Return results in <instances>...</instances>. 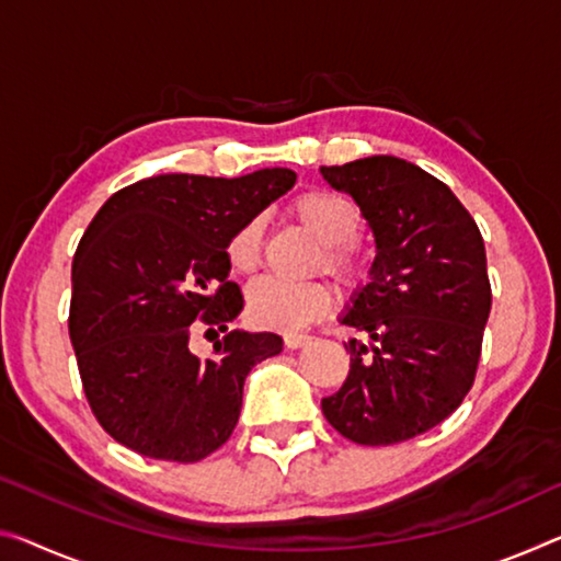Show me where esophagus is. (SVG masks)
Returning <instances> with one entry per match:
<instances>
[{
  "instance_id": "1",
  "label": "esophagus",
  "mask_w": 561,
  "mask_h": 561,
  "mask_svg": "<svg viewBox=\"0 0 561 561\" xmlns=\"http://www.w3.org/2000/svg\"><path fill=\"white\" fill-rule=\"evenodd\" d=\"M283 343H286V348L298 351V348L308 346L310 335H306V333H286V335H283Z\"/></svg>"
}]
</instances>
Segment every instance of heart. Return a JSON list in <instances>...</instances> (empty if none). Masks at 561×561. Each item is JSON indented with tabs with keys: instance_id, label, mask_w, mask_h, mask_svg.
<instances>
[{
	"instance_id": "obj_1",
	"label": "heart",
	"mask_w": 561,
	"mask_h": 561,
	"mask_svg": "<svg viewBox=\"0 0 561 561\" xmlns=\"http://www.w3.org/2000/svg\"><path fill=\"white\" fill-rule=\"evenodd\" d=\"M290 215L323 245L321 265L343 286H358L364 280V257L353 245L360 230V215L346 197L331 191H310L298 195ZM263 220H245L232 232L226 257L236 273H251L261 263ZM331 308V288L323 280L288 283L261 278L248 288V318L257 329L298 331Z\"/></svg>"
}]
</instances>
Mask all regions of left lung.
<instances>
[{
	"mask_svg": "<svg viewBox=\"0 0 561 561\" xmlns=\"http://www.w3.org/2000/svg\"><path fill=\"white\" fill-rule=\"evenodd\" d=\"M348 193L376 240L368 283L341 323L351 368L321 401L341 436L391 446L426 434L461 407L477 376L491 310L486 251L477 222L442 180L393 154L321 168Z\"/></svg>",
	"mask_w": 561,
	"mask_h": 561,
	"instance_id": "1",
	"label": "left lung"
}]
</instances>
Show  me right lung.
I'll use <instances>...</instances> for the list:
<instances>
[{"label":"right lung","instance_id":"add662e5","mask_svg":"<svg viewBox=\"0 0 561 561\" xmlns=\"http://www.w3.org/2000/svg\"><path fill=\"white\" fill-rule=\"evenodd\" d=\"M293 183L288 168L230 180L172 172L123 187L94 215L72 261L70 341L94 419L115 442L178 463L228 442L245 376L283 339L228 331L243 296L226 245ZM197 324L227 333L210 359L190 351Z\"/></svg>","mask_w":561,"mask_h":561}]
</instances>
